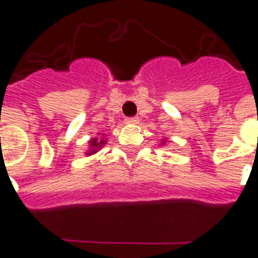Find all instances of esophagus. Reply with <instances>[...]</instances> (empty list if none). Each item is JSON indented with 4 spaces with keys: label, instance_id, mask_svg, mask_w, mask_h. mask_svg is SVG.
I'll list each match as a JSON object with an SVG mask.
<instances>
[{
    "label": "esophagus",
    "instance_id": "34e87169",
    "mask_svg": "<svg viewBox=\"0 0 258 258\" xmlns=\"http://www.w3.org/2000/svg\"><path fill=\"white\" fill-rule=\"evenodd\" d=\"M126 123H138L139 122V118L138 116H127L125 119Z\"/></svg>",
    "mask_w": 258,
    "mask_h": 258
}]
</instances>
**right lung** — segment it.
I'll return each instance as SVG.
<instances>
[{"label":"right lung","mask_w":258,"mask_h":258,"mask_svg":"<svg viewBox=\"0 0 258 258\" xmlns=\"http://www.w3.org/2000/svg\"><path fill=\"white\" fill-rule=\"evenodd\" d=\"M90 143H91V147H93V150H91L90 153H96L94 150H97V149H98V147H101V144H104V143H105V142H104V140H100V142H98L97 139H93Z\"/></svg>","instance_id":"obj_1"}]
</instances>
